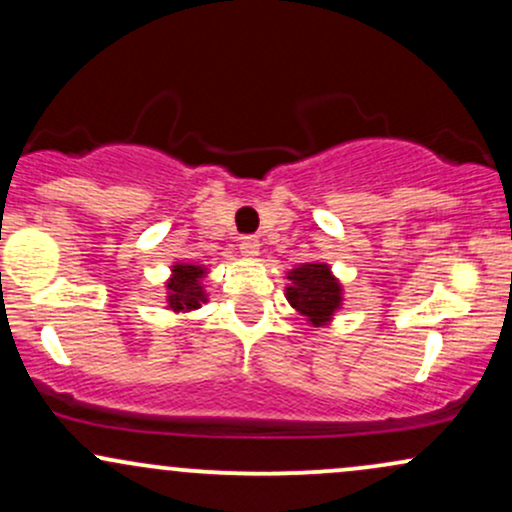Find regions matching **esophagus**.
Returning a JSON list of instances; mask_svg holds the SVG:
<instances>
[{
    "label": "esophagus",
    "mask_w": 512,
    "mask_h": 512,
    "mask_svg": "<svg viewBox=\"0 0 512 512\" xmlns=\"http://www.w3.org/2000/svg\"><path fill=\"white\" fill-rule=\"evenodd\" d=\"M240 252L252 260V257L260 255V240H257L255 236H243L240 238Z\"/></svg>",
    "instance_id": "1"
}]
</instances>
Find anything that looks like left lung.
Instances as JSON below:
<instances>
[{
	"instance_id": "8db88e82",
	"label": "left lung",
	"mask_w": 512,
	"mask_h": 512,
	"mask_svg": "<svg viewBox=\"0 0 512 512\" xmlns=\"http://www.w3.org/2000/svg\"><path fill=\"white\" fill-rule=\"evenodd\" d=\"M291 281L286 286V301L296 308L310 327H325L334 320V313L342 308L344 289L330 264L305 262L286 274Z\"/></svg>"
}]
</instances>
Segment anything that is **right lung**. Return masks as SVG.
<instances>
[{
	"instance_id": "add662e5",
	"label": "right lung",
	"mask_w": 512,
	"mask_h": 512,
	"mask_svg": "<svg viewBox=\"0 0 512 512\" xmlns=\"http://www.w3.org/2000/svg\"><path fill=\"white\" fill-rule=\"evenodd\" d=\"M207 276V267L202 264L178 262L170 267V279L166 281L168 291V310L173 313H192L207 303V291H204L202 279Z\"/></svg>"
}]
</instances>
